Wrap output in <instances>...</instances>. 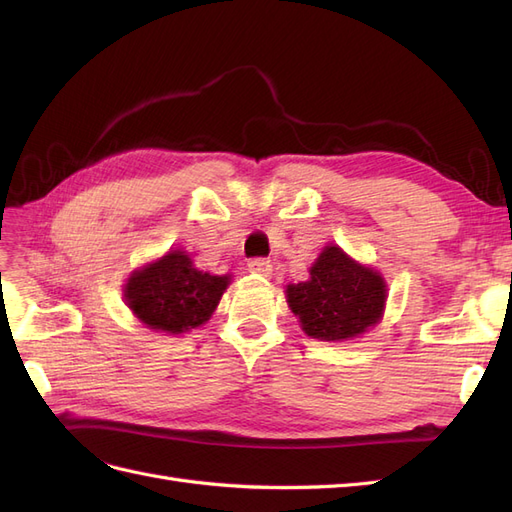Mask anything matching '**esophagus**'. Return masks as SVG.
<instances>
[{"label": "esophagus", "instance_id": "34e87169", "mask_svg": "<svg viewBox=\"0 0 512 512\" xmlns=\"http://www.w3.org/2000/svg\"><path fill=\"white\" fill-rule=\"evenodd\" d=\"M247 269H250L256 275H265L267 277V275H271L273 265H271L269 258H252L250 262H247Z\"/></svg>", "mask_w": 512, "mask_h": 512}]
</instances>
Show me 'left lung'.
<instances>
[{"mask_svg": "<svg viewBox=\"0 0 512 512\" xmlns=\"http://www.w3.org/2000/svg\"><path fill=\"white\" fill-rule=\"evenodd\" d=\"M286 294L309 337L335 342L374 327L382 316L386 286L376 271L329 245L309 269V280L290 284Z\"/></svg>", "mask_w": 512, "mask_h": 512, "instance_id": "obj_1", "label": "left lung"}]
</instances>
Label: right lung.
<instances>
[{"label":"right lung","instance_id":"add662e5","mask_svg":"<svg viewBox=\"0 0 512 512\" xmlns=\"http://www.w3.org/2000/svg\"><path fill=\"white\" fill-rule=\"evenodd\" d=\"M228 282V275L198 271L183 252H170L130 277L126 301L149 329L177 335L211 318Z\"/></svg>","mask_w":512,"mask_h":512}]
</instances>
